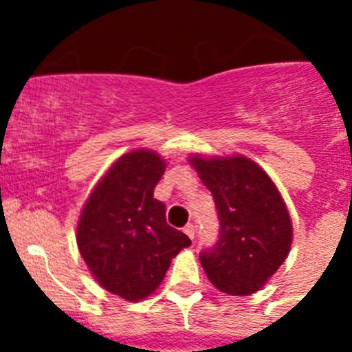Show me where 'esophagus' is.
I'll use <instances>...</instances> for the list:
<instances>
[{
  "mask_svg": "<svg viewBox=\"0 0 352 352\" xmlns=\"http://www.w3.org/2000/svg\"><path fill=\"white\" fill-rule=\"evenodd\" d=\"M183 231H185V234L188 236V238H190V239L195 238V226H194V223H186Z\"/></svg>",
  "mask_w": 352,
  "mask_h": 352,
  "instance_id": "34e87169",
  "label": "esophagus"
}]
</instances>
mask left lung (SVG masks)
<instances>
[{
	"mask_svg": "<svg viewBox=\"0 0 352 352\" xmlns=\"http://www.w3.org/2000/svg\"><path fill=\"white\" fill-rule=\"evenodd\" d=\"M219 211V241L201 252L206 276L219 291L248 296L280 268L292 243V222L280 192L254 160L190 157Z\"/></svg>",
	"mask_w": 352,
	"mask_h": 352,
	"instance_id": "1",
	"label": "left lung"
}]
</instances>
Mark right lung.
I'll return each instance as SVG.
<instances>
[{
    "instance_id": "1",
    "label": "right lung",
    "mask_w": 352,
    "mask_h": 352,
    "mask_svg": "<svg viewBox=\"0 0 352 352\" xmlns=\"http://www.w3.org/2000/svg\"><path fill=\"white\" fill-rule=\"evenodd\" d=\"M166 160L133 149L114 162L80 211L77 247L95 280L116 296L139 301L162 284L170 261L192 241L166 222L153 190Z\"/></svg>"
}]
</instances>
